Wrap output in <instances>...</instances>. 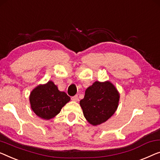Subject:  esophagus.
Wrapping results in <instances>:
<instances>
[{
  "label": "esophagus",
  "mask_w": 160,
  "mask_h": 160,
  "mask_svg": "<svg viewBox=\"0 0 160 160\" xmlns=\"http://www.w3.org/2000/svg\"><path fill=\"white\" fill-rule=\"evenodd\" d=\"M71 99H72L73 101L74 102H77L78 100V95H75L71 97Z\"/></svg>",
  "instance_id": "esophagus-1"
}]
</instances>
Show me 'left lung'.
<instances>
[{"label":"left lung","mask_w":160,"mask_h":160,"mask_svg":"<svg viewBox=\"0 0 160 160\" xmlns=\"http://www.w3.org/2000/svg\"><path fill=\"white\" fill-rule=\"evenodd\" d=\"M119 99L116 87L110 82H95L86 89L80 105L87 121L92 126H97L107 121L114 114Z\"/></svg>","instance_id":"obj_1"}]
</instances>
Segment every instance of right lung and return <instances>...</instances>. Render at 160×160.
Returning <instances> with one entry per match:
<instances>
[{"label":"right lung","instance_id":"obj_1","mask_svg":"<svg viewBox=\"0 0 160 160\" xmlns=\"http://www.w3.org/2000/svg\"><path fill=\"white\" fill-rule=\"evenodd\" d=\"M70 99L66 92L59 91L52 81L38 86L29 96L32 110L38 117L45 120L51 119L58 114Z\"/></svg>","mask_w":160,"mask_h":160}]
</instances>
